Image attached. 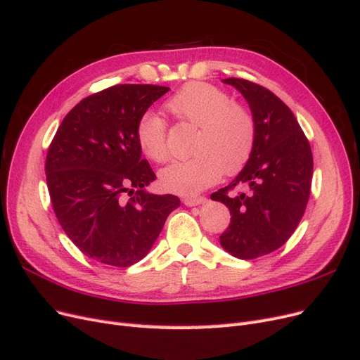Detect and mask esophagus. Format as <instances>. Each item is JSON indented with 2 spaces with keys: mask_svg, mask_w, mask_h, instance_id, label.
Returning <instances> with one entry per match:
<instances>
[{
  "mask_svg": "<svg viewBox=\"0 0 360 360\" xmlns=\"http://www.w3.org/2000/svg\"><path fill=\"white\" fill-rule=\"evenodd\" d=\"M205 201H207V198H204V197H193V198H184V200H183L184 205H188V207L201 205V204H204Z\"/></svg>",
  "mask_w": 360,
  "mask_h": 360,
  "instance_id": "obj_1",
  "label": "esophagus"
}]
</instances>
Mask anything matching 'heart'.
Segmentation results:
<instances>
[{
    "instance_id": "obj_1",
    "label": "heart",
    "mask_w": 360,
    "mask_h": 360,
    "mask_svg": "<svg viewBox=\"0 0 360 360\" xmlns=\"http://www.w3.org/2000/svg\"><path fill=\"white\" fill-rule=\"evenodd\" d=\"M180 120L200 127L192 147L193 158L174 162L159 174L162 188L177 195H195L221 179L222 172L240 171L252 153L255 122L248 108L207 82H189L167 102ZM136 141L144 155L167 162V124L158 112L147 111L138 120Z\"/></svg>"
}]
</instances>
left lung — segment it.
I'll list each match as a JSON object with an SVG mask.
<instances>
[{
	"mask_svg": "<svg viewBox=\"0 0 360 360\" xmlns=\"http://www.w3.org/2000/svg\"><path fill=\"white\" fill-rule=\"evenodd\" d=\"M222 82L248 102L255 143L243 169L210 198L231 213V224L219 237L222 248L236 258L252 259L281 248L297 228L311 193L312 153L296 117L278 96L245 79ZM234 186L250 191L236 195Z\"/></svg>",
	"mask_w": 360,
	"mask_h": 360,
	"instance_id": "1",
	"label": "left lung"
}]
</instances>
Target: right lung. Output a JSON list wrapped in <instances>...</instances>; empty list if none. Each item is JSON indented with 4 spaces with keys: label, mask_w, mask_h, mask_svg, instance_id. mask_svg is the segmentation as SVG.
Instances as JSON below:
<instances>
[{
    "label": "right lung",
    "mask_w": 360,
    "mask_h": 360,
    "mask_svg": "<svg viewBox=\"0 0 360 360\" xmlns=\"http://www.w3.org/2000/svg\"><path fill=\"white\" fill-rule=\"evenodd\" d=\"M168 91L150 84L110 86L76 105L52 139L46 181L53 212L76 248L97 263H138L180 207L176 195L146 189L156 174L136 141L138 120Z\"/></svg>",
    "instance_id": "1"
}]
</instances>
